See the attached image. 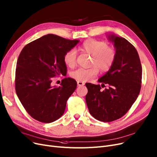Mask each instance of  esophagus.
Masks as SVG:
<instances>
[{
  "instance_id": "1",
  "label": "esophagus",
  "mask_w": 157,
  "mask_h": 157,
  "mask_svg": "<svg viewBox=\"0 0 157 157\" xmlns=\"http://www.w3.org/2000/svg\"><path fill=\"white\" fill-rule=\"evenodd\" d=\"M77 84H78V86H84V85L85 84V83L84 82L78 81V82H77Z\"/></svg>"
}]
</instances>
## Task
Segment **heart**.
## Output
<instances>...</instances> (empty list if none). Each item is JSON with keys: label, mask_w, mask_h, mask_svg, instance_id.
I'll use <instances>...</instances> for the list:
<instances>
[{"label": "heart", "mask_w": 157, "mask_h": 157, "mask_svg": "<svg viewBox=\"0 0 157 157\" xmlns=\"http://www.w3.org/2000/svg\"><path fill=\"white\" fill-rule=\"evenodd\" d=\"M80 50L92 56L91 64L89 68H80L71 73V77L78 81L85 82L95 77L101 71H108L113 65L116 58V50L113 46L108 45L102 40L88 39L80 47ZM77 52L71 49L66 52L63 57L65 64L72 68L76 63Z\"/></svg>", "instance_id": "heart-1"}]
</instances>
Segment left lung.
Returning a JSON list of instances; mask_svg holds the SVG:
<instances>
[{
	"label": "left lung",
	"instance_id": "left-lung-1",
	"mask_svg": "<svg viewBox=\"0 0 157 157\" xmlns=\"http://www.w3.org/2000/svg\"><path fill=\"white\" fill-rule=\"evenodd\" d=\"M116 60L101 77L100 85L86 84V101L89 113L97 120L113 121L123 117L136 100L141 88L142 66L136 48L125 38L112 35Z\"/></svg>",
	"mask_w": 157,
	"mask_h": 157
}]
</instances>
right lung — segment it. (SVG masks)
<instances>
[{"instance_id": "right-lung-1", "label": "right lung", "mask_w": 157, "mask_h": 157, "mask_svg": "<svg viewBox=\"0 0 157 157\" xmlns=\"http://www.w3.org/2000/svg\"><path fill=\"white\" fill-rule=\"evenodd\" d=\"M78 40L47 34L28 43L21 51L15 72V90L27 113L41 123L53 122L64 114L66 102L76 89L71 78L52 86V78L67 73L63 57Z\"/></svg>"}]
</instances>
